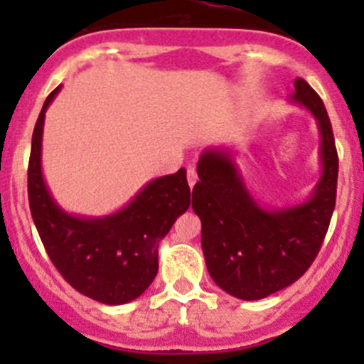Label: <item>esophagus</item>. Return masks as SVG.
Returning a JSON list of instances; mask_svg holds the SVG:
<instances>
[{"mask_svg":"<svg viewBox=\"0 0 364 364\" xmlns=\"http://www.w3.org/2000/svg\"><path fill=\"white\" fill-rule=\"evenodd\" d=\"M186 179H188V185L190 188H193V185L197 183V172L193 167H188V171H186Z\"/></svg>","mask_w":364,"mask_h":364,"instance_id":"esophagus-1","label":"esophagus"}]
</instances>
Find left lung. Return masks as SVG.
<instances>
[{
  "instance_id": "1",
  "label": "left lung",
  "mask_w": 364,
  "mask_h": 364,
  "mask_svg": "<svg viewBox=\"0 0 364 364\" xmlns=\"http://www.w3.org/2000/svg\"><path fill=\"white\" fill-rule=\"evenodd\" d=\"M292 102L317 119L322 172L304 203L262 208L248 192L232 151L205 149L197 164L192 208L203 223L205 266L213 282L243 301L267 297L299 280L322 247L336 203L338 153L321 97L294 80Z\"/></svg>"
}]
</instances>
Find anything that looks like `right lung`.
Segmentation results:
<instances>
[{
    "mask_svg": "<svg viewBox=\"0 0 364 364\" xmlns=\"http://www.w3.org/2000/svg\"><path fill=\"white\" fill-rule=\"evenodd\" d=\"M60 90L58 86L43 102L33 130L28 167L33 222L47 255L75 291L98 303L124 304L155 280L160 241L188 209L192 193L186 171L153 179L112 215H70L53 199L42 174L43 121Z\"/></svg>",
    "mask_w": 364,
    "mask_h": 364,
    "instance_id": "right-lung-1",
    "label": "right lung"
}]
</instances>
